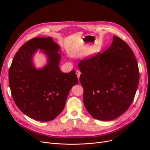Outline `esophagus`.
<instances>
[{"label": "esophagus", "mask_w": 150, "mask_h": 150, "mask_svg": "<svg viewBox=\"0 0 150 150\" xmlns=\"http://www.w3.org/2000/svg\"><path fill=\"white\" fill-rule=\"evenodd\" d=\"M76 75H77V76H78V80H79L80 76V74H81V72H80L79 70H76Z\"/></svg>", "instance_id": "esophagus-1"}]
</instances>
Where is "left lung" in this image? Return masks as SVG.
<instances>
[{
	"label": "left lung",
	"mask_w": 150,
	"mask_h": 150,
	"mask_svg": "<svg viewBox=\"0 0 150 150\" xmlns=\"http://www.w3.org/2000/svg\"><path fill=\"white\" fill-rule=\"evenodd\" d=\"M78 68L84 105L93 118L110 121L127 111L138 88L139 70L134 54L123 40L114 36L106 50L81 60Z\"/></svg>",
	"instance_id": "8db88e82"
}]
</instances>
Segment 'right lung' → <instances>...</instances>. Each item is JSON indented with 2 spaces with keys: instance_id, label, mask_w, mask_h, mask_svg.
I'll return each instance as SVG.
<instances>
[{
  "instance_id": "right-lung-1",
  "label": "right lung",
  "mask_w": 150,
  "mask_h": 150,
  "mask_svg": "<svg viewBox=\"0 0 150 150\" xmlns=\"http://www.w3.org/2000/svg\"><path fill=\"white\" fill-rule=\"evenodd\" d=\"M49 58V63L37 70L32 63L38 49ZM59 46L52 38H35L22 45L9 69V84L16 105L31 119L48 122L64 109L70 90L78 83L75 71L63 73L58 66Z\"/></svg>"
}]
</instances>
